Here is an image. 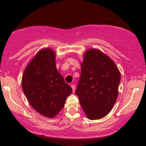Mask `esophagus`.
I'll return each mask as SVG.
<instances>
[{"label": "esophagus", "instance_id": "34e87169", "mask_svg": "<svg viewBox=\"0 0 146 146\" xmlns=\"http://www.w3.org/2000/svg\"><path fill=\"white\" fill-rule=\"evenodd\" d=\"M71 86L72 89H73V92H75V85L74 84H71Z\"/></svg>", "mask_w": 146, "mask_h": 146}]
</instances>
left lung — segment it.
<instances>
[{
	"mask_svg": "<svg viewBox=\"0 0 146 146\" xmlns=\"http://www.w3.org/2000/svg\"><path fill=\"white\" fill-rule=\"evenodd\" d=\"M84 59L75 94L87 117L99 119L116 102L121 75L113 60L99 50L87 51Z\"/></svg>",
	"mask_w": 146,
	"mask_h": 146,
	"instance_id": "obj_1",
	"label": "left lung"
}]
</instances>
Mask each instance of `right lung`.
<instances>
[{"label":"right lung","mask_w":146,"mask_h":146,"mask_svg":"<svg viewBox=\"0 0 146 146\" xmlns=\"http://www.w3.org/2000/svg\"><path fill=\"white\" fill-rule=\"evenodd\" d=\"M25 96L38 113L53 118L64 108L72 88L57 71L56 56L50 48L41 50L25 68L22 80Z\"/></svg>","instance_id":"add662e5"}]
</instances>
